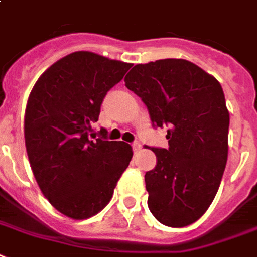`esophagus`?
<instances>
[{
    "label": "esophagus",
    "mask_w": 257,
    "mask_h": 257,
    "mask_svg": "<svg viewBox=\"0 0 257 257\" xmlns=\"http://www.w3.org/2000/svg\"><path fill=\"white\" fill-rule=\"evenodd\" d=\"M141 148H142V144L139 143V142H135V143H133L134 152H138V151H139V150H141Z\"/></svg>",
    "instance_id": "1"
}]
</instances>
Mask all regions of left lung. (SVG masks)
Wrapping results in <instances>:
<instances>
[{
	"label": "left lung",
	"mask_w": 257,
	"mask_h": 257,
	"mask_svg": "<svg viewBox=\"0 0 257 257\" xmlns=\"http://www.w3.org/2000/svg\"><path fill=\"white\" fill-rule=\"evenodd\" d=\"M124 82L147 106L154 127L168 128V148H151L158 163L144 176L150 211L169 227L189 226L211 205L227 163L222 86L184 59L137 64Z\"/></svg>",
	"instance_id": "1"
}]
</instances>
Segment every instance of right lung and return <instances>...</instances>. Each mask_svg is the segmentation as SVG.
Wrapping results in <instances>:
<instances>
[{
	"mask_svg": "<svg viewBox=\"0 0 257 257\" xmlns=\"http://www.w3.org/2000/svg\"><path fill=\"white\" fill-rule=\"evenodd\" d=\"M130 63L77 51L38 78L25 113V143L38 185L57 211L86 219L110 202L133 158L124 142L95 138L106 93L123 78Z\"/></svg>",
	"mask_w": 257,
	"mask_h": 257,
	"instance_id": "obj_1",
	"label": "right lung"
}]
</instances>
